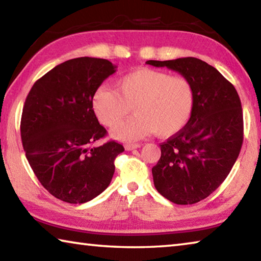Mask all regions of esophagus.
<instances>
[{
    "instance_id": "34e87169",
    "label": "esophagus",
    "mask_w": 261,
    "mask_h": 261,
    "mask_svg": "<svg viewBox=\"0 0 261 261\" xmlns=\"http://www.w3.org/2000/svg\"><path fill=\"white\" fill-rule=\"evenodd\" d=\"M140 146H141V144H126L125 149H126V151H132V149L139 148Z\"/></svg>"
}]
</instances>
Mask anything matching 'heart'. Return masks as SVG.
Segmentation results:
<instances>
[{
    "mask_svg": "<svg viewBox=\"0 0 261 261\" xmlns=\"http://www.w3.org/2000/svg\"><path fill=\"white\" fill-rule=\"evenodd\" d=\"M193 105L194 91L188 78L148 68L118 79L117 90L99 87L92 99L96 117L108 127L116 126L134 106L135 116L113 131L115 138L127 141L155 132L160 137L177 134L190 120Z\"/></svg>",
    "mask_w": 261,
    "mask_h": 261,
    "instance_id": "b5f03b06",
    "label": "heart"
}]
</instances>
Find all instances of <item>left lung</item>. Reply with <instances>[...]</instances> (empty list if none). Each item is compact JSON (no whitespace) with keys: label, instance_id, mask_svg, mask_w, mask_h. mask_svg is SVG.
Here are the masks:
<instances>
[{"label":"left lung","instance_id":"obj_1","mask_svg":"<svg viewBox=\"0 0 261 261\" xmlns=\"http://www.w3.org/2000/svg\"><path fill=\"white\" fill-rule=\"evenodd\" d=\"M191 82L194 105L182 130L160 145L152 168L154 187L171 202L192 205L218 189L230 173L243 144L240 96L214 67L196 57L147 61Z\"/></svg>","mask_w":261,"mask_h":261}]
</instances>
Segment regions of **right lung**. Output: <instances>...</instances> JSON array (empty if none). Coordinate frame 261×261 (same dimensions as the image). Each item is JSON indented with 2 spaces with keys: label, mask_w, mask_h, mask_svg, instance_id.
I'll return each mask as SVG.
<instances>
[{
  "label": "right lung",
  "mask_w": 261,
  "mask_h": 261,
  "mask_svg": "<svg viewBox=\"0 0 261 261\" xmlns=\"http://www.w3.org/2000/svg\"><path fill=\"white\" fill-rule=\"evenodd\" d=\"M116 65L103 59L65 61L38 79L21 114L20 136L25 155L48 192L70 204L99 196L113 178L114 161L124 147L108 141L96 118L92 99Z\"/></svg>",
  "instance_id": "1"
}]
</instances>
